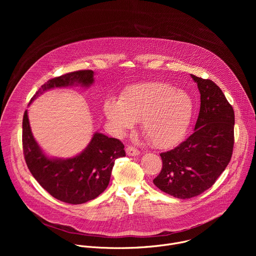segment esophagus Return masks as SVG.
<instances>
[{"mask_svg":"<svg viewBox=\"0 0 256 256\" xmlns=\"http://www.w3.org/2000/svg\"><path fill=\"white\" fill-rule=\"evenodd\" d=\"M126 152L128 156H136V155L140 154V151L136 148L132 147V146H128Z\"/></svg>","mask_w":256,"mask_h":256,"instance_id":"34e87169","label":"esophagus"}]
</instances>
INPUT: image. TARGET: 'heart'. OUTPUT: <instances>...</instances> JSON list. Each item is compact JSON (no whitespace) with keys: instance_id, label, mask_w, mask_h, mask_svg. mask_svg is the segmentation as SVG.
<instances>
[{"instance_id":"1","label":"heart","mask_w":256,"mask_h":256,"mask_svg":"<svg viewBox=\"0 0 256 256\" xmlns=\"http://www.w3.org/2000/svg\"><path fill=\"white\" fill-rule=\"evenodd\" d=\"M194 112V98L164 82L132 86L118 102L107 100L104 104L106 118L118 130L124 132L140 122L144 138L158 148L170 147L184 136Z\"/></svg>"}]
</instances>
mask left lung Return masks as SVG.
<instances>
[{
	"instance_id": "obj_1",
	"label": "left lung",
	"mask_w": 256,
	"mask_h": 256,
	"mask_svg": "<svg viewBox=\"0 0 256 256\" xmlns=\"http://www.w3.org/2000/svg\"><path fill=\"white\" fill-rule=\"evenodd\" d=\"M192 78L200 93L194 132L174 149L160 154L162 169L153 180L159 190L181 200L208 190L229 164L234 147L232 105L212 80Z\"/></svg>"
}]
</instances>
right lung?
<instances>
[{
	"mask_svg": "<svg viewBox=\"0 0 256 256\" xmlns=\"http://www.w3.org/2000/svg\"><path fill=\"white\" fill-rule=\"evenodd\" d=\"M93 74L91 70H81L52 78L38 89L31 101L52 88L74 84L88 87L94 81ZM22 144L25 162L33 177L54 198L72 204L87 202L101 194L108 186L116 160L126 156L120 140L95 132L80 155L66 160L48 158L32 136L27 110L23 116Z\"/></svg>",
	"mask_w": 256,
	"mask_h": 256,
	"instance_id": "add662e5",
	"label": "right lung"
}]
</instances>
